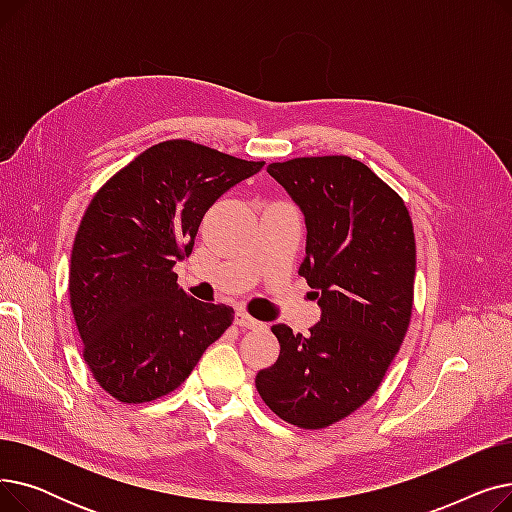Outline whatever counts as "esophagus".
Returning <instances> with one entry per match:
<instances>
[{"label": "esophagus", "mask_w": 512, "mask_h": 512, "mask_svg": "<svg viewBox=\"0 0 512 512\" xmlns=\"http://www.w3.org/2000/svg\"><path fill=\"white\" fill-rule=\"evenodd\" d=\"M234 324H236V326H240V328H245V330L265 328V324H261V321H257L255 317H251V315H249V313H245V311H236V315H234Z\"/></svg>", "instance_id": "1"}]
</instances>
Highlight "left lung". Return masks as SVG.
I'll use <instances>...</instances> for the list:
<instances>
[{
	"mask_svg": "<svg viewBox=\"0 0 512 512\" xmlns=\"http://www.w3.org/2000/svg\"><path fill=\"white\" fill-rule=\"evenodd\" d=\"M305 213L307 247L299 274L315 290L321 319L311 334L272 326L278 361L255 386L280 419L328 427L380 388L405 340L413 309L415 234L405 201L346 155L270 164Z\"/></svg>",
	"mask_w": 512,
	"mask_h": 512,
	"instance_id": "obj_1",
	"label": "left lung"
}]
</instances>
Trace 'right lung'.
Segmentation results:
<instances>
[{
  "label": "right lung",
  "instance_id": "obj_1",
  "mask_svg": "<svg viewBox=\"0 0 512 512\" xmlns=\"http://www.w3.org/2000/svg\"><path fill=\"white\" fill-rule=\"evenodd\" d=\"M193 141L149 147L91 199L70 257L68 292L83 357L97 384L126 405L174 392L234 309L178 286L205 211L263 168Z\"/></svg>",
  "mask_w": 512,
  "mask_h": 512
}]
</instances>
